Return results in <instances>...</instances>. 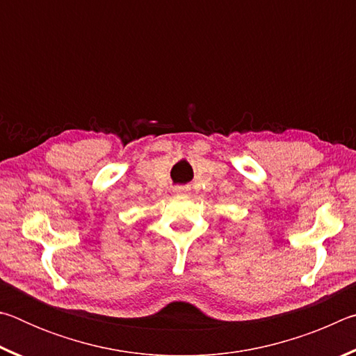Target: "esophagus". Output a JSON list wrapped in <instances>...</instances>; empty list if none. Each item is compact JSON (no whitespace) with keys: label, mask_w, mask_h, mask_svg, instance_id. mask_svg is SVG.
<instances>
[{"label":"esophagus","mask_w":356,"mask_h":356,"mask_svg":"<svg viewBox=\"0 0 356 356\" xmlns=\"http://www.w3.org/2000/svg\"><path fill=\"white\" fill-rule=\"evenodd\" d=\"M174 191H176V195H180V196H185V195H188V191H190V186H185V185H179V186H176V188H174Z\"/></svg>","instance_id":"1"}]
</instances>
